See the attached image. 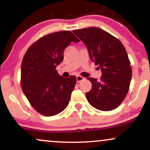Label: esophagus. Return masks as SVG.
Returning <instances> with one entry per match:
<instances>
[{
  "instance_id": "1",
  "label": "esophagus",
  "mask_w": 150,
  "mask_h": 150,
  "mask_svg": "<svg viewBox=\"0 0 150 150\" xmlns=\"http://www.w3.org/2000/svg\"><path fill=\"white\" fill-rule=\"evenodd\" d=\"M76 79H77V82H80V81L85 80V78H84L83 77L80 76V75H77V76L76 77Z\"/></svg>"
}]
</instances>
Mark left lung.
I'll use <instances>...</instances> for the list:
<instances>
[{"instance_id":"1","label":"left lung","mask_w":150,"mask_h":150,"mask_svg":"<svg viewBox=\"0 0 150 150\" xmlns=\"http://www.w3.org/2000/svg\"><path fill=\"white\" fill-rule=\"evenodd\" d=\"M73 32L87 46L92 61L102 71L100 80L87 78L92 85L86 93L87 101L101 111L115 109L126 97L132 78L126 50L117 38L98 27Z\"/></svg>"}]
</instances>
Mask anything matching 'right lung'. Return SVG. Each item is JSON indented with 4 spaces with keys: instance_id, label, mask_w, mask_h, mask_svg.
Segmentation results:
<instances>
[{
    "instance_id": "obj_1",
    "label": "right lung",
    "mask_w": 150,
    "mask_h": 150,
    "mask_svg": "<svg viewBox=\"0 0 150 150\" xmlns=\"http://www.w3.org/2000/svg\"><path fill=\"white\" fill-rule=\"evenodd\" d=\"M72 42H79L70 31H61L41 37L26 51L21 65L22 89L38 113L52 116L69 104L76 77L64 78L56 68L63 60V52Z\"/></svg>"
}]
</instances>
